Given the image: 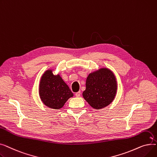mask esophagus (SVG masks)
<instances>
[{
	"instance_id": "1",
	"label": "esophagus",
	"mask_w": 157,
	"mask_h": 157,
	"mask_svg": "<svg viewBox=\"0 0 157 157\" xmlns=\"http://www.w3.org/2000/svg\"><path fill=\"white\" fill-rule=\"evenodd\" d=\"M75 95H76V97H79L81 95V92H76V93L75 94Z\"/></svg>"
}]
</instances>
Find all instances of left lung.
I'll return each instance as SVG.
<instances>
[{
    "mask_svg": "<svg viewBox=\"0 0 157 157\" xmlns=\"http://www.w3.org/2000/svg\"><path fill=\"white\" fill-rule=\"evenodd\" d=\"M117 91V82L114 74L109 69L101 68L89 74L83 97L93 108L101 109L113 102Z\"/></svg>",
    "mask_w": 157,
    "mask_h": 157,
    "instance_id": "1",
    "label": "left lung"
}]
</instances>
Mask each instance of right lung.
Wrapping results in <instances>:
<instances>
[{
    "instance_id": "1",
    "label": "right lung",
    "mask_w": 157,
    "mask_h": 157,
    "mask_svg": "<svg viewBox=\"0 0 157 157\" xmlns=\"http://www.w3.org/2000/svg\"><path fill=\"white\" fill-rule=\"evenodd\" d=\"M39 93L40 100L48 108L59 109L73 94L59 74L54 75L52 70H47L41 76Z\"/></svg>"
}]
</instances>
